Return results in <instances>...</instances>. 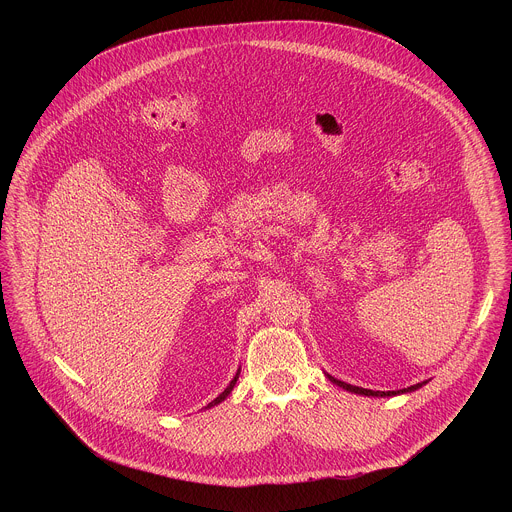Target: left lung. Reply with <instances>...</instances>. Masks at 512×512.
Here are the masks:
<instances>
[{
    "label": "left lung",
    "instance_id": "left-lung-1",
    "mask_svg": "<svg viewBox=\"0 0 512 512\" xmlns=\"http://www.w3.org/2000/svg\"><path fill=\"white\" fill-rule=\"evenodd\" d=\"M333 384H337V386H341L343 390H347V392H353V394H361V396H374V398H388V396H398V394H406V392H414V390H418V388H422L424 384H428V380H424V382H418V384H414V386H408V388H402V390H386V392H382V390H368V388H359V386H353V384H347V382H343V380H337L335 376H331V374H325Z\"/></svg>",
    "mask_w": 512,
    "mask_h": 512
}]
</instances>
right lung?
<instances>
[{
  "instance_id": "add662e5",
  "label": "right lung",
  "mask_w": 512,
  "mask_h": 512,
  "mask_svg": "<svg viewBox=\"0 0 512 512\" xmlns=\"http://www.w3.org/2000/svg\"><path fill=\"white\" fill-rule=\"evenodd\" d=\"M238 374H240V368L236 370L234 378H232V380H230V384H228V386L224 388V392H220L219 396H217V398H215V400H213V402H211V404L207 406V410H209V408H213V406H217V404H220V402H224V400L228 398V394L232 392V388H234V384H236V380H238Z\"/></svg>"
}]
</instances>
